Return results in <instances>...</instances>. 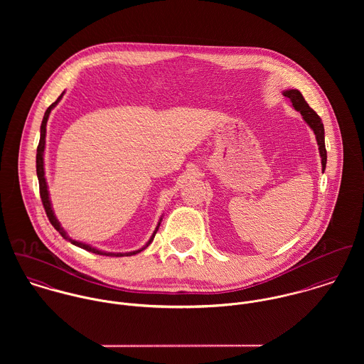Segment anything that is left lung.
Returning <instances> with one entry per match:
<instances>
[{"mask_svg": "<svg viewBox=\"0 0 364 364\" xmlns=\"http://www.w3.org/2000/svg\"><path fill=\"white\" fill-rule=\"evenodd\" d=\"M283 95L286 98H289V101L291 102V106L297 112L301 113L304 122L311 127V130L315 134L316 144H318V150H319V156H321V165H322V173H323L325 166H326V150H325V132H323V124H322L321 117L306 102L304 97L301 95V92L299 90H284Z\"/></svg>", "mask_w": 364, "mask_h": 364, "instance_id": "obj_1", "label": "left lung"}]
</instances>
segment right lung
Returning a JSON list of instances; mask_svg holds the SVG:
<instances>
[{
	"instance_id": "1",
	"label": "right lung",
	"mask_w": 364,
	"mask_h": 364,
	"mask_svg": "<svg viewBox=\"0 0 364 364\" xmlns=\"http://www.w3.org/2000/svg\"><path fill=\"white\" fill-rule=\"evenodd\" d=\"M63 95H64V92H63V94L57 98V101L53 102V104L48 107V110L45 112V116H43V120H42V124H41V140H39L38 154H36V173H38V179H39L41 198H42L43 208L46 210V214H48V217H49L53 227L60 232V235H61L64 240H67L68 242H71L73 245H75V247H80V248H82V250H85V251H88V252H92V254H97V255H105V257H132V255H136V254L144 251V250L153 242V240H154V237H156V231H158V228H159V224H161V221H162V215H161V218H159V221H158V224H156V230H154L153 235L150 237V240L147 241V244H146L144 247H141V248L137 250V251H132V252H124V254H123V252H106V251H101V250H98V248H95V247H92V245H90V244H85V242L73 240V238L67 234V231L61 227L60 221L57 220V217H55V214H54V211H53L50 195H49V188H48L46 176H45V158H43V156H45V147H46V124H48V119H49L50 112L55 107V105L61 101Z\"/></svg>"
}]
</instances>
